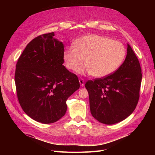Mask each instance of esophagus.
Masks as SVG:
<instances>
[{
	"label": "esophagus",
	"mask_w": 155,
	"mask_h": 155,
	"mask_svg": "<svg viewBox=\"0 0 155 155\" xmlns=\"http://www.w3.org/2000/svg\"><path fill=\"white\" fill-rule=\"evenodd\" d=\"M79 83H80V85L81 87L84 86V85H85V82H84V79L83 78H79Z\"/></svg>",
	"instance_id": "1"
}]
</instances>
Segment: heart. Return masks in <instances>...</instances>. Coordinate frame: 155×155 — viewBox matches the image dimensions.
<instances>
[{"instance_id": "1", "label": "heart", "mask_w": 155, "mask_h": 155, "mask_svg": "<svg viewBox=\"0 0 155 155\" xmlns=\"http://www.w3.org/2000/svg\"><path fill=\"white\" fill-rule=\"evenodd\" d=\"M125 46L118 41L96 34L83 37L64 50L63 59L66 67L81 74H92L96 78H104L116 72L124 63L126 56Z\"/></svg>"}]
</instances>
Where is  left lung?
<instances>
[{"label": "left lung", "instance_id": "8db88e82", "mask_svg": "<svg viewBox=\"0 0 155 155\" xmlns=\"http://www.w3.org/2000/svg\"><path fill=\"white\" fill-rule=\"evenodd\" d=\"M127 51L124 62L114 73L85 84L91 112L100 123L112 125L120 122L132 114L137 105L142 70L129 44Z\"/></svg>", "mask_w": 155, "mask_h": 155}]
</instances>
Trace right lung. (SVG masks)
I'll use <instances>...</instances> for the list:
<instances>
[{
	"label": "right lung",
	"mask_w": 155,
	"mask_h": 155,
	"mask_svg": "<svg viewBox=\"0 0 155 155\" xmlns=\"http://www.w3.org/2000/svg\"><path fill=\"white\" fill-rule=\"evenodd\" d=\"M54 32L27 45L16 64L15 82L19 104L38 122L51 124L66 113L67 100L79 88L76 75L65 68L64 45Z\"/></svg>",
	"instance_id": "obj_1"
}]
</instances>
